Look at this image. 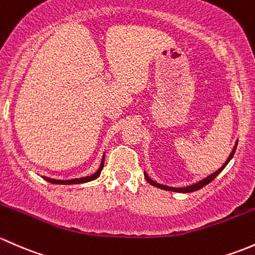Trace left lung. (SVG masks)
I'll return each instance as SVG.
<instances>
[{"label":"left lung","mask_w":255,"mask_h":255,"mask_svg":"<svg viewBox=\"0 0 255 255\" xmlns=\"http://www.w3.org/2000/svg\"><path fill=\"white\" fill-rule=\"evenodd\" d=\"M237 143H238V141H236V145H235V147H233L232 152H231V154H230V156H228V158L226 159V162H225V163H224V166H222L221 168H220V169H217L216 172H214V173H212V174H210L209 177L204 178V179H203V180H200V182L195 183V184L188 185V186H185V188H173V186L162 185V184H159V183H156V182H154V180H152L151 178H149L148 175L146 174V173H145V178H146V180H147V182L149 183V184H151V185H153V186H157V188H159V189H163V190L175 191V193H191V191H196V190H199V189L204 188V186L209 184V183H211L212 180H214L215 178H216L217 175H219L220 173H221L222 170L225 169V167L227 166V164H228V162H230L231 159H232L233 154H235V152H236V148H237Z\"/></svg>","instance_id":"8db88e82"}]
</instances>
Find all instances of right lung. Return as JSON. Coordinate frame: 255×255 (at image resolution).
Returning a JSON list of instances; mask_svg holds the SVG:
<instances>
[{"label": "right lung", "instance_id": "right-lung-1", "mask_svg": "<svg viewBox=\"0 0 255 255\" xmlns=\"http://www.w3.org/2000/svg\"><path fill=\"white\" fill-rule=\"evenodd\" d=\"M103 166H104V154H103V158H102V162H101V166H99L98 170H97L94 174L89 175V177H82V178H76V179H71V180H60V179H52V178H48V177H43L44 179L48 180L49 183H52V184H82V183H87V182H91V180H94L97 179V178L101 175V172L102 169H103Z\"/></svg>", "mask_w": 255, "mask_h": 255}]
</instances>
